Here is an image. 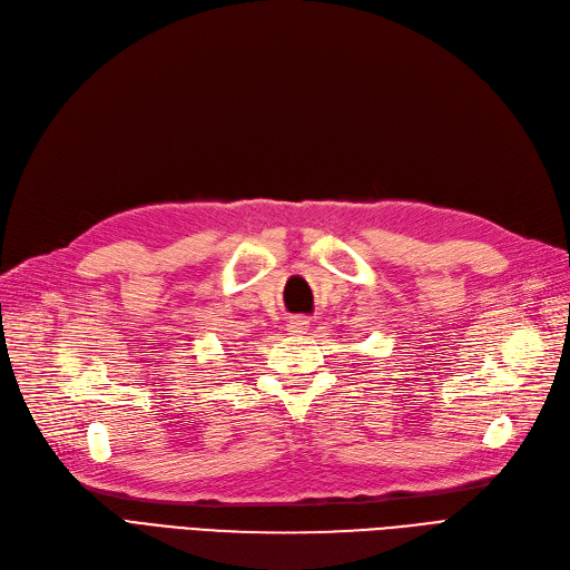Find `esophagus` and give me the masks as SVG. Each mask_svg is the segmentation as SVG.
I'll list each match as a JSON object with an SVG mask.
<instances>
[{"instance_id": "1", "label": "esophagus", "mask_w": 570, "mask_h": 570, "mask_svg": "<svg viewBox=\"0 0 570 570\" xmlns=\"http://www.w3.org/2000/svg\"><path fill=\"white\" fill-rule=\"evenodd\" d=\"M287 330L294 332V335H304V332L308 330V321L306 318H292L287 323Z\"/></svg>"}]
</instances>
